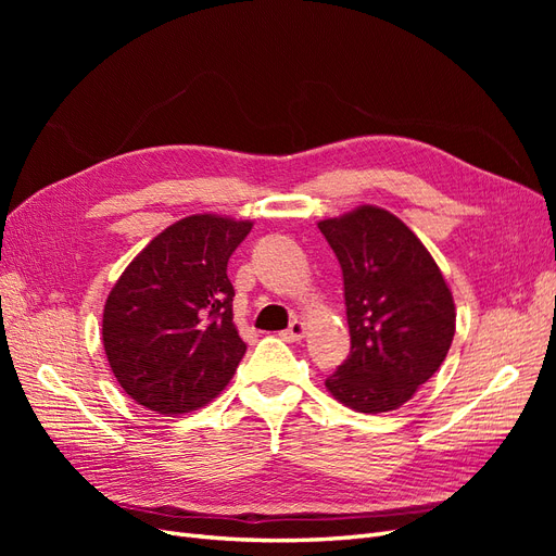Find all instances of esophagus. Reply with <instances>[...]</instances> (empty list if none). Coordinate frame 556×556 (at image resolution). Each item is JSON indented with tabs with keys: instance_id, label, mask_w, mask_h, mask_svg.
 Masks as SVG:
<instances>
[{
	"instance_id": "esophagus-1",
	"label": "esophagus",
	"mask_w": 556,
	"mask_h": 556,
	"mask_svg": "<svg viewBox=\"0 0 556 556\" xmlns=\"http://www.w3.org/2000/svg\"><path fill=\"white\" fill-rule=\"evenodd\" d=\"M304 333H306V325L301 323V319H292L290 327L282 331V339L290 341V343H296V341L304 339Z\"/></svg>"
}]
</instances>
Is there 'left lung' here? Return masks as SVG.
Instances as JSON below:
<instances>
[{"mask_svg": "<svg viewBox=\"0 0 556 556\" xmlns=\"http://www.w3.org/2000/svg\"><path fill=\"white\" fill-rule=\"evenodd\" d=\"M343 271L350 355L327 390L359 413L413 399L454 336V301L429 250L396 215L359 206L317 223Z\"/></svg>", "mask_w": 556, "mask_h": 556, "instance_id": "1", "label": "left lung"}]
</instances>
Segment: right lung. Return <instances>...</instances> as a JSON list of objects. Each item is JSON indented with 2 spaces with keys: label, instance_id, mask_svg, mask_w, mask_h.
Masks as SVG:
<instances>
[{
  "label": "right lung",
  "instance_id": "1",
  "mask_svg": "<svg viewBox=\"0 0 556 556\" xmlns=\"http://www.w3.org/2000/svg\"><path fill=\"white\" fill-rule=\"evenodd\" d=\"M252 223L190 215L166 227L117 278L104 306V350L123 390L160 415L206 406L237 371L227 262Z\"/></svg>",
  "mask_w": 556,
  "mask_h": 556
}]
</instances>
